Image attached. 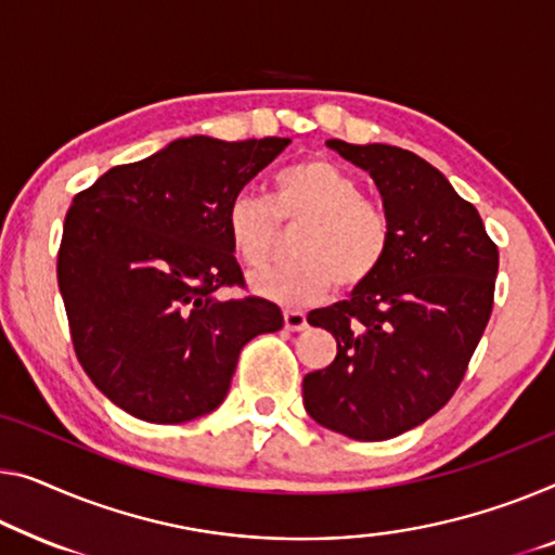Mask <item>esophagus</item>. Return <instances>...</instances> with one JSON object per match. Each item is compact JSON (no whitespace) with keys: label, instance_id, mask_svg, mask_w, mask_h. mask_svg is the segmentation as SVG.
<instances>
[{"label":"esophagus","instance_id":"esophagus-1","mask_svg":"<svg viewBox=\"0 0 555 555\" xmlns=\"http://www.w3.org/2000/svg\"><path fill=\"white\" fill-rule=\"evenodd\" d=\"M284 326L288 331H304L309 326V321H306L304 311H284Z\"/></svg>","mask_w":555,"mask_h":555}]
</instances>
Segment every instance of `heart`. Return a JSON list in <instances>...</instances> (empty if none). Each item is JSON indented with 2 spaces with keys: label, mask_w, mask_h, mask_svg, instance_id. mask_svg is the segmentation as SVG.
<instances>
[{
  "label": "heart",
  "mask_w": 555,
  "mask_h": 555,
  "mask_svg": "<svg viewBox=\"0 0 555 555\" xmlns=\"http://www.w3.org/2000/svg\"><path fill=\"white\" fill-rule=\"evenodd\" d=\"M227 236L236 259L263 271L284 249V227H296L292 263L254 279V288L281 304H306L338 286L357 292L391 254L393 219L363 194L359 179L338 164L309 156L279 169L269 202L238 194L227 206Z\"/></svg>",
  "instance_id": "b5f03b06"
}]
</instances>
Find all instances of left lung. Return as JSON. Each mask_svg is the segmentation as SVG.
Returning a JSON list of instances; mask_svg holds the SVG:
<instances>
[{"label":"left lung","mask_w":555,"mask_h":555,"mask_svg":"<svg viewBox=\"0 0 555 555\" xmlns=\"http://www.w3.org/2000/svg\"><path fill=\"white\" fill-rule=\"evenodd\" d=\"M326 144L376 181L393 246L351 299L309 313L338 351L331 366L304 376V406L331 431L386 441L456 393L491 319L499 246L476 206L421 156L388 144Z\"/></svg>","instance_id":"left-lung-1"}]
</instances>
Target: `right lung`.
I'll list each match as a JSON object with an SVG mask.
<instances>
[{
  "label": "right lung",
  "instance_id": "right-lung-1",
  "mask_svg": "<svg viewBox=\"0 0 555 555\" xmlns=\"http://www.w3.org/2000/svg\"><path fill=\"white\" fill-rule=\"evenodd\" d=\"M292 139H177L74 196L56 281L74 353L112 403L149 424H184L224 401L238 353L284 326L246 292L227 206Z\"/></svg>",
  "mask_w": 555,
  "mask_h": 555
}]
</instances>
